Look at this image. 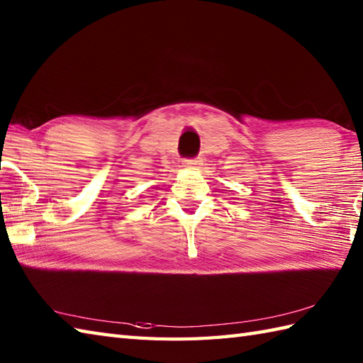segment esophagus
Here are the masks:
<instances>
[{"label": "esophagus", "instance_id": "1", "mask_svg": "<svg viewBox=\"0 0 363 363\" xmlns=\"http://www.w3.org/2000/svg\"><path fill=\"white\" fill-rule=\"evenodd\" d=\"M199 165V160L198 159H187V160H184V167L186 168H189V169H196Z\"/></svg>", "mask_w": 363, "mask_h": 363}]
</instances>
